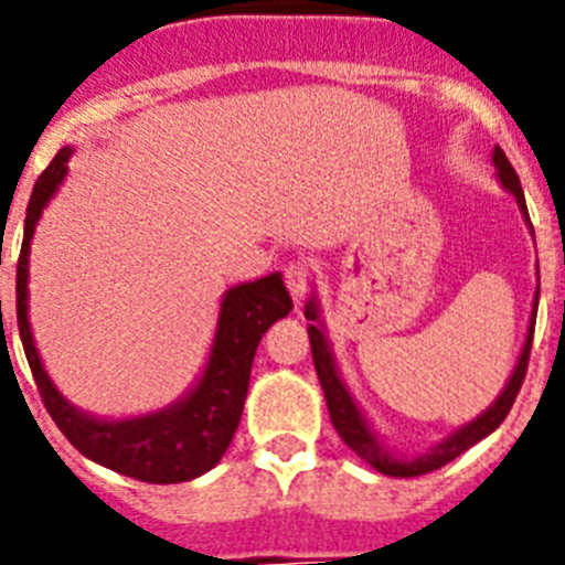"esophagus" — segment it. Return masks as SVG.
<instances>
[{
  "label": "esophagus",
  "mask_w": 565,
  "mask_h": 565,
  "mask_svg": "<svg viewBox=\"0 0 565 565\" xmlns=\"http://www.w3.org/2000/svg\"><path fill=\"white\" fill-rule=\"evenodd\" d=\"M282 277H286V286L294 299H302L308 294V288H311V268H308L306 259H291L286 271H282Z\"/></svg>",
  "instance_id": "obj_1"
}]
</instances>
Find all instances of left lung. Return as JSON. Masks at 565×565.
<instances>
[{
	"label": "left lung",
	"mask_w": 565,
	"mask_h": 565,
	"mask_svg": "<svg viewBox=\"0 0 565 565\" xmlns=\"http://www.w3.org/2000/svg\"><path fill=\"white\" fill-rule=\"evenodd\" d=\"M492 161H495L498 178H501L503 189H509V192L515 194L518 203H521L523 214H526V221H529L521 181H518V172L512 169V163H509V158L503 154L501 147H495ZM537 294H541V286H537ZM535 308H537V302H535ZM306 319L317 322V306H313V302H308L306 306ZM308 337H311L313 367H317L319 384H322V391H326L328 413H331V422H333V427H337L339 438H342V441L348 444V447H351V450L356 452L364 463H371L376 472H382V476L416 478V476H427V472L444 467V463H450L452 458H458L463 450H469L472 444H478L481 438H487L489 433L501 427V422L509 416L512 404H515L518 393H521L523 376H526L529 353H532V337H535V319H532V326H529V337H526V344H523V353H521V359H518L515 373H512L509 384L503 387L501 398H498V402L492 404L487 413H483V416H478L476 422L467 424V427H461L456 436L447 438L444 444H438L430 456L413 458V461H398V458H391L387 452L382 450V447H379V441L373 438V433L367 430V424H364L362 413L356 411V404H353L351 393L344 391V384L339 382L337 367H333L331 351H328V342H326V337H322V331H319L317 326H308Z\"/></svg>",
	"instance_id": "obj_1"
}]
</instances>
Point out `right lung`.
I'll return each mask as SVG.
<instances>
[{"mask_svg":"<svg viewBox=\"0 0 565 565\" xmlns=\"http://www.w3.org/2000/svg\"><path fill=\"white\" fill-rule=\"evenodd\" d=\"M70 152H73L70 147L58 149L50 167L39 174L28 203L22 252H19L17 263L19 337H22L30 371L36 379L39 396L64 438L82 456L93 458L102 467L147 483L192 481L212 469L228 450L239 416H243V402H246L248 376H252L259 339L277 319L288 317V311L294 308L291 294L286 291V282L279 274L232 288L223 299L217 339H214L212 359H209L201 384L189 393V398L169 411L147 418H132V422H98V418H89L76 407H70L44 373L28 326L30 237L39 223V214L67 174Z\"/></svg>","mask_w":565,"mask_h":565,"instance_id":"1","label":"right lung"}]
</instances>
